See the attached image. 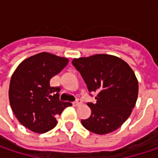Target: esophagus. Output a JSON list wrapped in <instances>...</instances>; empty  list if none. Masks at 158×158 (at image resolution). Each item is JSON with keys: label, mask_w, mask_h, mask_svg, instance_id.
<instances>
[{"label": "esophagus", "mask_w": 158, "mask_h": 158, "mask_svg": "<svg viewBox=\"0 0 158 158\" xmlns=\"http://www.w3.org/2000/svg\"><path fill=\"white\" fill-rule=\"evenodd\" d=\"M80 103H81V101L79 100V99H78V100H76L75 102H73V105H74V106H79Z\"/></svg>", "instance_id": "1"}]
</instances>
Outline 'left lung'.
<instances>
[{
    "label": "left lung",
    "instance_id": "obj_1",
    "mask_svg": "<svg viewBox=\"0 0 158 158\" xmlns=\"http://www.w3.org/2000/svg\"><path fill=\"white\" fill-rule=\"evenodd\" d=\"M96 102H88L91 115L82 125L97 135L118 129L130 116L138 96V82L133 69L121 58L105 54L72 60ZM90 96H92L90 94Z\"/></svg>",
    "mask_w": 158,
    "mask_h": 158
}]
</instances>
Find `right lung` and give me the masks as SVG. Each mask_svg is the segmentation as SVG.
Wrapping results in <instances>:
<instances>
[{
    "mask_svg": "<svg viewBox=\"0 0 158 158\" xmlns=\"http://www.w3.org/2000/svg\"><path fill=\"white\" fill-rule=\"evenodd\" d=\"M68 63L65 57L43 52L17 67L11 78L9 100L16 118L24 127L44 134L56 125V117L72 105L59 100L60 87L50 86V79Z\"/></svg>",
    "mask_w": 158,
    "mask_h": 158,
    "instance_id": "add662e5",
    "label": "right lung"
}]
</instances>
